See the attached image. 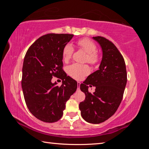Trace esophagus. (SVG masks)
<instances>
[{"label": "esophagus", "instance_id": "obj_1", "mask_svg": "<svg viewBox=\"0 0 149 149\" xmlns=\"http://www.w3.org/2000/svg\"><path fill=\"white\" fill-rule=\"evenodd\" d=\"M80 84H81V83H80V82H79V81H77V89H78V90H79V89Z\"/></svg>", "mask_w": 149, "mask_h": 149}]
</instances>
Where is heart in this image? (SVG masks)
I'll use <instances>...</instances> for the list:
<instances>
[{
  "mask_svg": "<svg viewBox=\"0 0 149 149\" xmlns=\"http://www.w3.org/2000/svg\"><path fill=\"white\" fill-rule=\"evenodd\" d=\"M77 45L80 49L87 53V61L91 64H96L99 62V55L97 54V47L91 40L84 38L77 41ZM74 49L72 44L68 43L63 48L62 58L65 62H68L71 58ZM68 73L75 79H81L89 74L90 68L87 64H81L75 63L68 68Z\"/></svg>",
  "mask_w": 149,
  "mask_h": 149,
  "instance_id": "heart-1",
  "label": "heart"
}]
</instances>
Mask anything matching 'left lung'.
<instances>
[{
  "mask_svg": "<svg viewBox=\"0 0 149 149\" xmlns=\"http://www.w3.org/2000/svg\"><path fill=\"white\" fill-rule=\"evenodd\" d=\"M102 50L99 69L87 77L80 85L85 95L84 101L79 103L81 115L86 122L100 123L110 118L116 112L122 102L127 84V72L124 59L117 47L103 37H93ZM89 86L95 87L91 93Z\"/></svg>",
  "mask_w": 149,
  "mask_h": 149,
  "instance_id": "8db88e82",
  "label": "left lung"
}]
</instances>
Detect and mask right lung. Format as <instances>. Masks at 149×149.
<instances>
[{
	"label": "right lung",
	"mask_w": 149,
	"mask_h": 149,
	"mask_svg": "<svg viewBox=\"0 0 149 149\" xmlns=\"http://www.w3.org/2000/svg\"><path fill=\"white\" fill-rule=\"evenodd\" d=\"M72 34L42 35L29 48L22 68V87L30 112L44 122L58 121L65 102L75 92L77 83L62 70L63 48ZM52 77L63 80L60 87L52 83Z\"/></svg>",
	"instance_id": "1"
}]
</instances>
